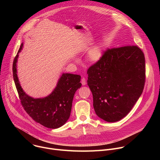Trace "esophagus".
<instances>
[{"mask_svg":"<svg viewBox=\"0 0 160 160\" xmlns=\"http://www.w3.org/2000/svg\"><path fill=\"white\" fill-rule=\"evenodd\" d=\"M81 82H82V84L83 85H86V80H85V78H82V80H81Z\"/></svg>","mask_w":160,"mask_h":160,"instance_id":"esophagus-1","label":"esophagus"}]
</instances>
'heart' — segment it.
Segmentation results:
<instances>
[{
  "mask_svg": "<svg viewBox=\"0 0 160 160\" xmlns=\"http://www.w3.org/2000/svg\"><path fill=\"white\" fill-rule=\"evenodd\" d=\"M104 49L102 44H99L91 49L88 52V58L92 62H98L103 56Z\"/></svg>",
  "mask_w": 160,
  "mask_h": 160,
  "instance_id": "1",
  "label": "heart"
}]
</instances>
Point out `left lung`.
I'll list each match as a JSON object with an SVG mask.
<instances>
[{"mask_svg": "<svg viewBox=\"0 0 160 160\" xmlns=\"http://www.w3.org/2000/svg\"><path fill=\"white\" fill-rule=\"evenodd\" d=\"M98 117L116 122L126 117L142 93L145 58L135 45L108 49L87 71Z\"/></svg>", "mask_w": 160, "mask_h": 160, "instance_id": "left-lung-1", "label": "left lung"}]
</instances>
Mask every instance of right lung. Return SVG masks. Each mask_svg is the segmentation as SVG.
<instances>
[{
    "label": "right lung",
    "instance_id": "1",
    "mask_svg": "<svg viewBox=\"0 0 160 160\" xmlns=\"http://www.w3.org/2000/svg\"><path fill=\"white\" fill-rule=\"evenodd\" d=\"M22 47L23 43L21 44L12 65L13 78L21 104L36 122L49 128H59L70 118L74 95L82 86L81 77L63 73L49 95L41 98L30 96L21 87L17 75L18 58Z\"/></svg>",
    "mask_w": 160,
    "mask_h": 160
}]
</instances>
